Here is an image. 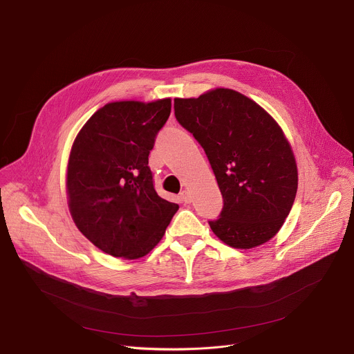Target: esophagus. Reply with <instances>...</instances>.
Masks as SVG:
<instances>
[{"instance_id": "1", "label": "esophagus", "mask_w": 354, "mask_h": 354, "mask_svg": "<svg viewBox=\"0 0 354 354\" xmlns=\"http://www.w3.org/2000/svg\"><path fill=\"white\" fill-rule=\"evenodd\" d=\"M180 201L183 202V203H191V194L187 192V191H182L180 192Z\"/></svg>"}]
</instances>
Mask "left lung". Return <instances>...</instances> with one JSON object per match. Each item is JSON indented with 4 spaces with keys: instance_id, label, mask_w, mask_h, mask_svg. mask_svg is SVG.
<instances>
[{
    "instance_id": "left-lung-1",
    "label": "left lung",
    "mask_w": 354,
    "mask_h": 354,
    "mask_svg": "<svg viewBox=\"0 0 354 354\" xmlns=\"http://www.w3.org/2000/svg\"><path fill=\"white\" fill-rule=\"evenodd\" d=\"M178 122L203 148L216 176L223 209L210 229L234 249L270 241L283 226L297 192V167L273 118L243 93L210 89L175 98Z\"/></svg>"
}]
</instances>
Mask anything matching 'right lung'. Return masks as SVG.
<instances>
[{"label":"right lung","mask_w":354,"mask_h":354,"mask_svg":"<svg viewBox=\"0 0 354 354\" xmlns=\"http://www.w3.org/2000/svg\"><path fill=\"white\" fill-rule=\"evenodd\" d=\"M171 106V98L109 102L89 118L71 148V216L89 242L111 256L132 261L148 254L179 209L156 194L148 167Z\"/></svg>","instance_id":"obj_1"}]
</instances>
